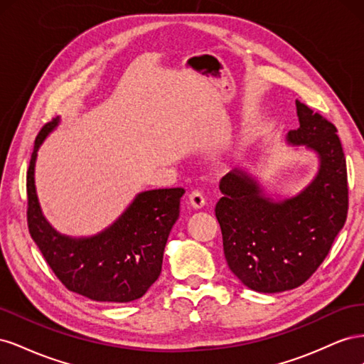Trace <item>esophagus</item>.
<instances>
[{"mask_svg": "<svg viewBox=\"0 0 364 364\" xmlns=\"http://www.w3.org/2000/svg\"><path fill=\"white\" fill-rule=\"evenodd\" d=\"M190 203H191V206L196 209V211H199V209H202L203 206H205V197H203V194L200 193V191H193L191 194H190Z\"/></svg>", "mask_w": 364, "mask_h": 364, "instance_id": "obj_1", "label": "esophagus"}]
</instances>
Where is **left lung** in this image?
I'll list each match as a JSON object with an SVG mask.
<instances>
[{
  "instance_id": "1",
  "label": "left lung",
  "mask_w": 364,
  "mask_h": 364,
  "mask_svg": "<svg viewBox=\"0 0 364 364\" xmlns=\"http://www.w3.org/2000/svg\"><path fill=\"white\" fill-rule=\"evenodd\" d=\"M299 129L285 135L314 153L317 171L290 196L270 193L250 168L220 182L215 206L228 266L247 289L281 293L299 287L321 266L348 214L346 161L334 124L296 102Z\"/></svg>"
}]
</instances>
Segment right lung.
Wrapping results in <instances>:
<instances>
[{
	"mask_svg": "<svg viewBox=\"0 0 364 364\" xmlns=\"http://www.w3.org/2000/svg\"><path fill=\"white\" fill-rule=\"evenodd\" d=\"M59 124L60 117L42 127L31 153L27 171L30 235L68 290L97 302L136 301L159 278L164 249L179 218L185 190L141 191L114 223L94 235L59 232L42 213L35 183L38 151Z\"/></svg>",
	"mask_w": 364,
	"mask_h": 364,
	"instance_id": "add662e5",
	"label": "right lung"
}]
</instances>
